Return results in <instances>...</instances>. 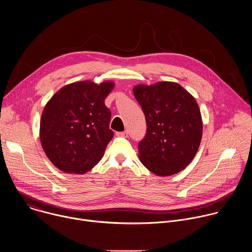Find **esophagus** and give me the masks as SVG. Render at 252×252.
I'll return each mask as SVG.
<instances>
[{
  "label": "esophagus",
  "mask_w": 252,
  "mask_h": 252,
  "mask_svg": "<svg viewBox=\"0 0 252 252\" xmlns=\"http://www.w3.org/2000/svg\"><path fill=\"white\" fill-rule=\"evenodd\" d=\"M118 136H122V137H126L127 136V131H118L116 133Z\"/></svg>",
  "instance_id": "34e87169"
}]
</instances>
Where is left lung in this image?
<instances>
[{
  "mask_svg": "<svg viewBox=\"0 0 252 252\" xmlns=\"http://www.w3.org/2000/svg\"><path fill=\"white\" fill-rule=\"evenodd\" d=\"M132 92L148 126L138 145L140 162L158 176L182 171L195 157L202 136L195 98L173 82L137 85Z\"/></svg>",
  "mask_w": 252,
  "mask_h": 252,
  "instance_id": "1",
  "label": "left lung"
}]
</instances>
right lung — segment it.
I'll return each instance as SVG.
<instances>
[{"label": "right lung", "instance_id": "right-lung-1", "mask_svg": "<svg viewBox=\"0 0 252 252\" xmlns=\"http://www.w3.org/2000/svg\"><path fill=\"white\" fill-rule=\"evenodd\" d=\"M115 88L105 81L68 84L47 102L40 124L43 150L52 163L66 173L91 170L114 136L111 111L104 98Z\"/></svg>", "mask_w": 252, "mask_h": 252}]
</instances>
